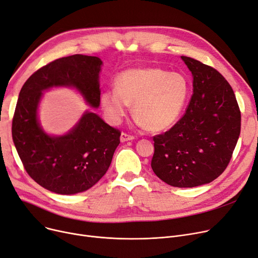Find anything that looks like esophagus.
<instances>
[{
	"label": "esophagus",
	"mask_w": 258,
	"mask_h": 258,
	"mask_svg": "<svg viewBox=\"0 0 258 258\" xmlns=\"http://www.w3.org/2000/svg\"><path fill=\"white\" fill-rule=\"evenodd\" d=\"M132 140H134V137L130 136V134H128L126 132H122L120 134V141L121 142H127V141H132Z\"/></svg>",
	"instance_id": "34e87169"
}]
</instances>
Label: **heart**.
Here are the masks:
<instances>
[{
	"mask_svg": "<svg viewBox=\"0 0 258 258\" xmlns=\"http://www.w3.org/2000/svg\"><path fill=\"white\" fill-rule=\"evenodd\" d=\"M113 84L114 89L104 90L100 96L107 118L119 124L133 104L134 117L151 132L165 131L176 124L191 91L185 75L158 67L125 70L115 77Z\"/></svg>",
	"mask_w": 258,
	"mask_h": 258,
	"instance_id": "heart-1",
	"label": "heart"
}]
</instances>
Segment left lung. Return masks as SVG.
Here are the masks:
<instances>
[{"label": "left lung", "mask_w": 258, "mask_h": 258, "mask_svg": "<svg viewBox=\"0 0 258 258\" xmlns=\"http://www.w3.org/2000/svg\"><path fill=\"white\" fill-rule=\"evenodd\" d=\"M193 76L187 111L153 137L151 167L168 185L192 188L211 182L228 167L240 134V110L230 84L211 66L181 56Z\"/></svg>", "instance_id": "8db88e82"}]
</instances>
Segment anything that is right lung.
I'll use <instances>...</instances> for the list:
<instances>
[{
	"label": "right lung",
	"instance_id": "1",
	"mask_svg": "<svg viewBox=\"0 0 258 258\" xmlns=\"http://www.w3.org/2000/svg\"><path fill=\"white\" fill-rule=\"evenodd\" d=\"M101 65L96 56L60 57L36 70L20 91L12 139L28 175L49 191L69 195L88 190L111 164L120 131L97 114L86 112L63 137L47 136L36 117L42 91L53 86H73L92 107H99Z\"/></svg>",
	"mask_w": 258,
	"mask_h": 258
}]
</instances>
